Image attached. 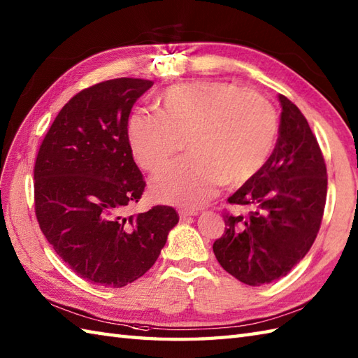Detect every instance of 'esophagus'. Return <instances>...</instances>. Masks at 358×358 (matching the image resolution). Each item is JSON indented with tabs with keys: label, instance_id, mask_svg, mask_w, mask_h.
<instances>
[{
	"label": "esophagus",
	"instance_id": "esophagus-1",
	"mask_svg": "<svg viewBox=\"0 0 358 358\" xmlns=\"http://www.w3.org/2000/svg\"><path fill=\"white\" fill-rule=\"evenodd\" d=\"M198 212L196 210H180V218L181 220H187L190 217H196Z\"/></svg>",
	"mask_w": 358,
	"mask_h": 358
}]
</instances>
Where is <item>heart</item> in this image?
<instances>
[{
    "instance_id": "b5f03b06",
    "label": "heart",
    "mask_w": 358,
    "mask_h": 358,
    "mask_svg": "<svg viewBox=\"0 0 358 358\" xmlns=\"http://www.w3.org/2000/svg\"><path fill=\"white\" fill-rule=\"evenodd\" d=\"M278 136L273 105L255 90L230 82L196 80L159 96V113L129 117L128 140L141 169L155 172L185 140L190 155L169 164L151 181L160 201L201 207L220 187L243 185L268 160Z\"/></svg>"
}]
</instances>
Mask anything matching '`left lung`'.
<instances>
[{
    "label": "left lung",
    "mask_w": 358,
    "mask_h": 358,
    "mask_svg": "<svg viewBox=\"0 0 358 358\" xmlns=\"http://www.w3.org/2000/svg\"><path fill=\"white\" fill-rule=\"evenodd\" d=\"M279 137L261 171L229 196L248 206L247 217L224 215L226 230L213 243L221 267L247 285L284 278L308 253L327 203V164L301 110L279 94Z\"/></svg>",
    "instance_id": "1"
}]
</instances>
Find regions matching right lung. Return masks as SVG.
<instances>
[{"instance_id":"right-lung-1","label":"right lung","mask_w":358,"mask_h":358,"mask_svg":"<svg viewBox=\"0 0 358 358\" xmlns=\"http://www.w3.org/2000/svg\"><path fill=\"white\" fill-rule=\"evenodd\" d=\"M152 80L120 78L82 90L56 115L38 151L35 212L69 267L122 288L152 267L178 222L169 206L127 215L146 182L132 159L128 119Z\"/></svg>"}]
</instances>
